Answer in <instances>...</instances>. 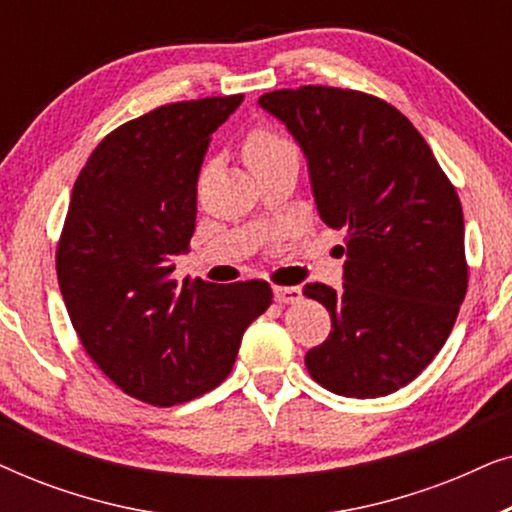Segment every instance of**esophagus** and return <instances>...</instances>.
<instances>
[{"label": "esophagus", "mask_w": 512, "mask_h": 512, "mask_svg": "<svg viewBox=\"0 0 512 512\" xmlns=\"http://www.w3.org/2000/svg\"><path fill=\"white\" fill-rule=\"evenodd\" d=\"M272 293H275L277 303H286V305L298 303V300L303 298V291H300V286H275Z\"/></svg>", "instance_id": "esophagus-1"}]
</instances>
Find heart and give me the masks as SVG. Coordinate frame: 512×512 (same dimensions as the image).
<instances>
[{
    "label": "heart",
    "instance_id": "heart-1",
    "mask_svg": "<svg viewBox=\"0 0 512 512\" xmlns=\"http://www.w3.org/2000/svg\"><path fill=\"white\" fill-rule=\"evenodd\" d=\"M244 156H247L251 170H258V167L277 163L282 158L296 156V146L275 130L256 128L244 139Z\"/></svg>",
    "mask_w": 512,
    "mask_h": 512
}]
</instances>
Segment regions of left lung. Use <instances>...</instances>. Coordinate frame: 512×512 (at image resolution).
I'll return each mask as SVG.
<instances>
[{"mask_svg":"<svg viewBox=\"0 0 512 512\" xmlns=\"http://www.w3.org/2000/svg\"><path fill=\"white\" fill-rule=\"evenodd\" d=\"M258 104L303 151L321 221L345 230L342 289H303L333 328L305 366L338 396L394 394L440 352L464 303L459 195L415 125L373 95L300 86Z\"/></svg>","mask_w":512,"mask_h":512,"instance_id":"obj_1","label":"left lung"}]
</instances>
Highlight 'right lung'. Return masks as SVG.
<instances>
[{"instance_id": "1", "label": "right lung", "mask_w": 512, "mask_h": 512, "mask_svg": "<svg viewBox=\"0 0 512 512\" xmlns=\"http://www.w3.org/2000/svg\"><path fill=\"white\" fill-rule=\"evenodd\" d=\"M244 95L165 104L90 153L55 254L74 331L116 387L170 408L219 387L242 335L268 310V282H179L212 132Z\"/></svg>"}]
</instances>
